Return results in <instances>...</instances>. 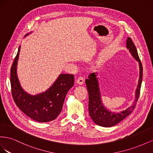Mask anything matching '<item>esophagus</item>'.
Wrapping results in <instances>:
<instances>
[{
  "label": "esophagus",
  "mask_w": 153,
  "mask_h": 153,
  "mask_svg": "<svg viewBox=\"0 0 153 153\" xmlns=\"http://www.w3.org/2000/svg\"><path fill=\"white\" fill-rule=\"evenodd\" d=\"M84 81H85V79H84L83 77L79 76V77L77 78V79L76 80V82H77V84L79 85H82V84L84 83Z\"/></svg>",
  "instance_id": "esophagus-1"
}]
</instances>
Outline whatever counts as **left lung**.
Masks as SVG:
<instances>
[{
  "mask_svg": "<svg viewBox=\"0 0 153 153\" xmlns=\"http://www.w3.org/2000/svg\"><path fill=\"white\" fill-rule=\"evenodd\" d=\"M127 48L129 50L134 59L139 62L140 66V77L136 93H135V95H136L135 101L133 106L129 107L126 110L118 113L109 111L103 106L102 104L96 74L94 72L90 74L88 76V79H86L85 81L86 88L88 92V110L90 117L96 124L102 126V127H111L124 119L133 111L139 98L142 81L143 67L140 59L139 58L137 48L131 38L129 37L127 40Z\"/></svg>",
  "mask_w": 153,
  "mask_h": 153,
  "instance_id": "left-lung-1",
  "label": "left lung"
}]
</instances>
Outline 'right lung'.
<instances>
[{
    "mask_svg": "<svg viewBox=\"0 0 153 153\" xmlns=\"http://www.w3.org/2000/svg\"><path fill=\"white\" fill-rule=\"evenodd\" d=\"M20 48L11 68L12 97L16 105L30 119L40 123L53 120L62 111L65 96L74 86V76L72 74H62L45 92L34 96L27 94L20 86L16 75Z\"/></svg>",
    "mask_w": 153,
    "mask_h": 153,
    "instance_id": "obj_1",
    "label": "right lung"
}]
</instances>
